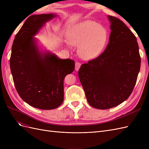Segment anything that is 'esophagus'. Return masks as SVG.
<instances>
[{"mask_svg": "<svg viewBox=\"0 0 149 149\" xmlns=\"http://www.w3.org/2000/svg\"><path fill=\"white\" fill-rule=\"evenodd\" d=\"M81 66V63L79 62H76L75 63V70L76 71H78L79 69V68Z\"/></svg>", "mask_w": 149, "mask_h": 149, "instance_id": "34e87169", "label": "esophagus"}]
</instances>
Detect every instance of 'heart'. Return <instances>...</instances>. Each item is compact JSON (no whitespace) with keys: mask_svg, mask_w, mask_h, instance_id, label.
<instances>
[{"mask_svg":"<svg viewBox=\"0 0 149 149\" xmlns=\"http://www.w3.org/2000/svg\"><path fill=\"white\" fill-rule=\"evenodd\" d=\"M68 42L78 47L79 56L86 60L97 57L106 47L108 41L107 30L97 22L85 20L76 24L68 32ZM68 45V42H66Z\"/></svg>","mask_w":149,"mask_h":149,"instance_id":"1","label":"heart"}]
</instances>
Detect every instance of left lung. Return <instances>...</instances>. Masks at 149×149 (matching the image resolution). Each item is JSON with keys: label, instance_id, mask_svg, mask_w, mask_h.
<instances>
[{"label": "left lung", "instance_id": "8db88e82", "mask_svg": "<svg viewBox=\"0 0 149 149\" xmlns=\"http://www.w3.org/2000/svg\"><path fill=\"white\" fill-rule=\"evenodd\" d=\"M107 17L111 31L106 49L78 71L88 103L99 109H110L127 100L141 68L136 37L123 21Z\"/></svg>", "mask_w": 149, "mask_h": 149}]
</instances>
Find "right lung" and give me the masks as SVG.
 Segmentation results:
<instances>
[{
    "label": "right lung",
    "instance_id": "right-lung-1",
    "mask_svg": "<svg viewBox=\"0 0 149 149\" xmlns=\"http://www.w3.org/2000/svg\"><path fill=\"white\" fill-rule=\"evenodd\" d=\"M54 13L33 15L22 25L12 44L10 66L17 93L25 102L40 109L59 107L64 100L63 81L74 70V61L40 50L37 35Z\"/></svg>",
    "mask_w": 149,
    "mask_h": 149
}]
</instances>
